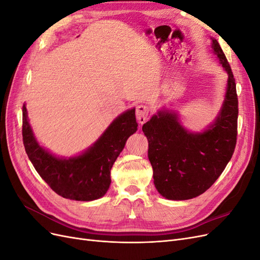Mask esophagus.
Here are the masks:
<instances>
[{
  "label": "esophagus",
  "instance_id": "esophagus-1",
  "mask_svg": "<svg viewBox=\"0 0 260 260\" xmlns=\"http://www.w3.org/2000/svg\"><path fill=\"white\" fill-rule=\"evenodd\" d=\"M148 113H149V107L147 105H144V104H141V105H138L137 106V111H136V115H137V119L138 121L143 124L147 117H148Z\"/></svg>",
  "mask_w": 260,
  "mask_h": 260
}]
</instances>
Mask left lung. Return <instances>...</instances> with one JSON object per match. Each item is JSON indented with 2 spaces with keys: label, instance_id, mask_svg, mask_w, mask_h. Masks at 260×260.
<instances>
[{
  "label": "left lung",
  "instance_id": "left-lung-1",
  "mask_svg": "<svg viewBox=\"0 0 260 260\" xmlns=\"http://www.w3.org/2000/svg\"><path fill=\"white\" fill-rule=\"evenodd\" d=\"M211 40V48L228 74L223 104L215 121L203 132H190L177 113L162 109L142 127L154 184L168 200H190L207 191L222 174L237 144V86L224 53L216 39Z\"/></svg>",
  "mask_w": 260,
  "mask_h": 260
}]
</instances>
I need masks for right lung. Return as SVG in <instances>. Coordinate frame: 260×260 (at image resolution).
<instances>
[{
	"instance_id": "1",
	"label": "right lung",
	"mask_w": 260,
	"mask_h": 260,
	"mask_svg": "<svg viewBox=\"0 0 260 260\" xmlns=\"http://www.w3.org/2000/svg\"><path fill=\"white\" fill-rule=\"evenodd\" d=\"M138 130L136 108L118 116L95 143L82 154L62 158L38 143L22 106V141L30 161L52 190L65 199L90 202L104 196L111 185V169L128 138Z\"/></svg>"
}]
</instances>
